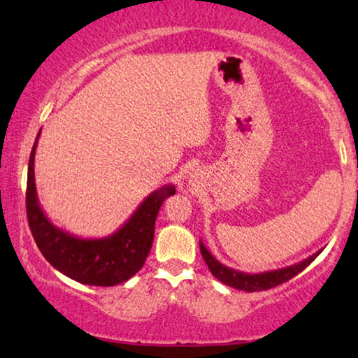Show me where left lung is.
Instances as JSON below:
<instances>
[{
	"instance_id": "obj_1",
	"label": "left lung",
	"mask_w": 358,
	"mask_h": 358,
	"mask_svg": "<svg viewBox=\"0 0 358 358\" xmlns=\"http://www.w3.org/2000/svg\"><path fill=\"white\" fill-rule=\"evenodd\" d=\"M322 251V249H321ZM321 251L313 254V256L303 259L298 264H293V266L277 268V271H268V272H261V273H246L241 271H236V268H231L224 266L220 261H217L205 244L200 241V252H202V257L205 264H207L210 272L213 273L215 278H218L220 282L224 283V285L236 288V290L243 292H261V290H268V288H273L280 283L290 280L298 273L305 271V268L310 266V264L315 261V259L320 256Z\"/></svg>"
}]
</instances>
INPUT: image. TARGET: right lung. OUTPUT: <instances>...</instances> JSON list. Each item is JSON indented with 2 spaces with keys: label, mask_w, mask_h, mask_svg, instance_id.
<instances>
[{
  "label": "right lung",
  "mask_w": 358,
  "mask_h": 358,
  "mask_svg": "<svg viewBox=\"0 0 358 358\" xmlns=\"http://www.w3.org/2000/svg\"><path fill=\"white\" fill-rule=\"evenodd\" d=\"M32 146L27 169L26 207L29 228L42 256L73 280L94 287H114L127 282L143 267L155 236V222L161 205L176 194L174 185H163L138 205L134 215L104 238H78L53 224L38 203Z\"/></svg>",
  "instance_id": "1"
}]
</instances>
